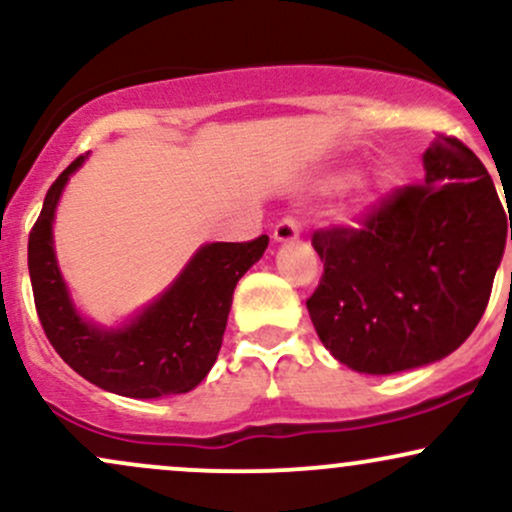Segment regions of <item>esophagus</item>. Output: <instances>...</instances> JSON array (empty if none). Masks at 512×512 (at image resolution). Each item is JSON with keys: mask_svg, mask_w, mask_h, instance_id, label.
Wrapping results in <instances>:
<instances>
[{"mask_svg": "<svg viewBox=\"0 0 512 512\" xmlns=\"http://www.w3.org/2000/svg\"><path fill=\"white\" fill-rule=\"evenodd\" d=\"M298 236H301V226H298L296 219H291V216H286V219H281L279 223H276V228H274L276 243H293Z\"/></svg>", "mask_w": 512, "mask_h": 512, "instance_id": "obj_1", "label": "esophagus"}]
</instances>
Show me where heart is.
Returning a JSON list of instances; mask_svg holds the SVG:
<instances>
[{"label": "heart", "instance_id": "1", "mask_svg": "<svg viewBox=\"0 0 512 512\" xmlns=\"http://www.w3.org/2000/svg\"><path fill=\"white\" fill-rule=\"evenodd\" d=\"M344 182H346V175H337V178H334V185H344ZM378 185L385 187V180H380Z\"/></svg>", "mask_w": 512, "mask_h": 512}]
</instances>
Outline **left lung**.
I'll return each instance as SVG.
<instances>
[{"label": "left lung", "mask_w": 512, "mask_h": 512, "mask_svg": "<svg viewBox=\"0 0 512 512\" xmlns=\"http://www.w3.org/2000/svg\"><path fill=\"white\" fill-rule=\"evenodd\" d=\"M424 170L421 185L397 187L358 228L313 236L325 272L305 305L325 349L358 373L440 361L489 303L508 238L489 170L445 134L426 149Z\"/></svg>", "instance_id": "obj_1"}]
</instances>
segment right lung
Segmentation results:
<instances>
[{
    "label": "right lung",
    "instance_id": "right-lung-1",
    "mask_svg": "<svg viewBox=\"0 0 512 512\" xmlns=\"http://www.w3.org/2000/svg\"><path fill=\"white\" fill-rule=\"evenodd\" d=\"M86 156L52 182L28 236V272L40 325L62 361L101 390L132 399L195 390L219 356L233 289L264 255L269 238L202 245L178 279L122 327L105 330L86 322L76 313L52 245L57 202Z\"/></svg>",
    "mask_w": 512,
    "mask_h": 512
}]
</instances>
